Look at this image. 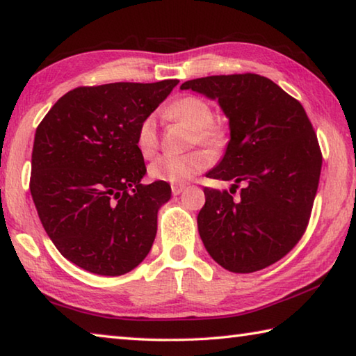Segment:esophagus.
<instances>
[{"label":"esophagus","mask_w":356,"mask_h":356,"mask_svg":"<svg viewBox=\"0 0 356 356\" xmlns=\"http://www.w3.org/2000/svg\"><path fill=\"white\" fill-rule=\"evenodd\" d=\"M184 190H185V185H172V186H171V191H172L174 196L180 195V193H182Z\"/></svg>","instance_id":"1"}]
</instances>
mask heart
I'll return each instance as SVG.
<instances>
[{
    "label": "heart",
    "mask_w": 356,
    "mask_h": 356,
    "mask_svg": "<svg viewBox=\"0 0 356 356\" xmlns=\"http://www.w3.org/2000/svg\"><path fill=\"white\" fill-rule=\"evenodd\" d=\"M165 114L172 120L195 130V141L213 152L226 146V131L213 124V110L206 100L196 95H182L166 108ZM135 146L143 159H150L159 149L156 122L152 114L144 118L136 130ZM212 163L206 150H193L182 155H161L149 168L150 177L168 184H185L201 174Z\"/></svg>",
    "instance_id": "obj_1"
}]
</instances>
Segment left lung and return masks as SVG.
Segmentation results:
<instances>
[{
	"label": "left lung",
	"mask_w": 356,
	"mask_h": 356,
	"mask_svg": "<svg viewBox=\"0 0 356 356\" xmlns=\"http://www.w3.org/2000/svg\"><path fill=\"white\" fill-rule=\"evenodd\" d=\"M180 89L218 100L231 130L225 156L207 172L210 179L231 180V193L204 188L206 204L197 215L204 246L234 273L278 262L303 237L322 170L305 108L256 74L196 78Z\"/></svg>",
	"instance_id": "obj_1"
}]
</instances>
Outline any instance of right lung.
Masks as SVG:
<instances>
[{
	"label": "right lung",
	"instance_id": "1",
	"mask_svg": "<svg viewBox=\"0 0 356 356\" xmlns=\"http://www.w3.org/2000/svg\"><path fill=\"white\" fill-rule=\"evenodd\" d=\"M177 83L75 88L35 130L34 206L58 251L86 272L124 275L152 248L156 213L170 201L171 186L141 184L146 165L135 138L141 120Z\"/></svg>",
	"mask_w": 356,
	"mask_h": 356
}]
</instances>
